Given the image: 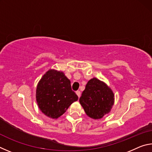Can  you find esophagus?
Segmentation results:
<instances>
[{
    "label": "esophagus",
    "mask_w": 152,
    "mask_h": 152,
    "mask_svg": "<svg viewBox=\"0 0 152 152\" xmlns=\"http://www.w3.org/2000/svg\"><path fill=\"white\" fill-rule=\"evenodd\" d=\"M76 94H77V95H78V97L80 96V94H81V92H80V91H77L76 92Z\"/></svg>",
    "instance_id": "1"
}]
</instances>
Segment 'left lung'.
<instances>
[{
  "instance_id": "8db88e82",
  "label": "left lung",
  "mask_w": 152,
  "mask_h": 152,
  "mask_svg": "<svg viewBox=\"0 0 152 152\" xmlns=\"http://www.w3.org/2000/svg\"><path fill=\"white\" fill-rule=\"evenodd\" d=\"M114 100L112 90L104 82L93 78L86 84L79 101L89 117L99 119L110 111Z\"/></svg>"
}]
</instances>
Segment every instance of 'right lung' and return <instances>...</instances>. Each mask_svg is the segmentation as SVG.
I'll use <instances>...</instances> for the list:
<instances>
[{
  "mask_svg": "<svg viewBox=\"0 0 152 152\" xmlns=\"http://www.w3.org/2000/svg\"><path fill=\"white\" fill-rule=\"evenodd\" d=\"M78 97L72 90L70 80L62 72L50 70L39 82L36 101L43 114L52 119L62 115Z\"/></svg>",
  "mask_w": 152,
  "mask_h": 152,
  "instance_id": "right-lung-1",
  "label": "right lung"
}]
</instances>
